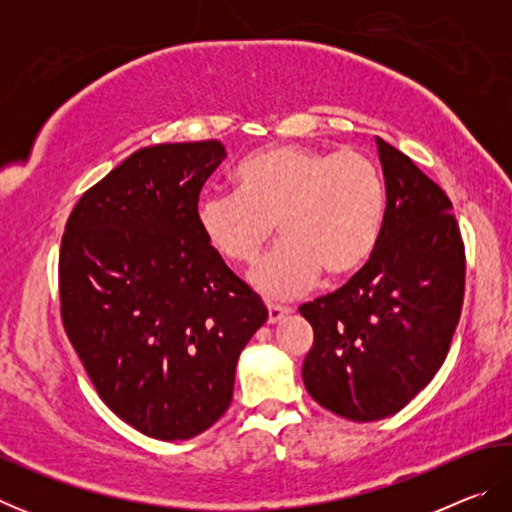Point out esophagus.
Instances as JSON below:
<instances>
[{
  "label": "esophagus",
  "mask_w": 512,
  "mask_h": 512,
  "mask_svg": "<svg viewBox=\"0 0 512 512\" xmlns=\"http://www.w3.org/2000/svg\"><path fill=\"white\" fill-rule=\"evenodd\" d=\"M291 309L289 307H280V305H268V323H280L284 316H289Z\"/></svg>",
  "instance_id": "34e87169"
}]
</instances>
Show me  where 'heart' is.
Returning a JSON list of instances; mask_svg holds the SVG:
<instances>
[{"mask_svg": "<svg viewBox=\"0 0 512 512\" xmlns=\"http://www.w3.org/2000/svg\"><path fill=\"white\" fill-rule=\"evenodd\" d=\"M235 183L237 194L201 196L198 230L216 255L250 264L277 223L284 241L250 273L268 298L298 296L320 273L329 282L352 277L377 246L386 189L366 153L266 146L239 162Z\"/></svg>", "mask_w": 512, "mask_h": 512, "instance_id": "b5f03b06", "label": "heart"}]
</instances>
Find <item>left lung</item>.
Here are the masks:
<instances>
[{"mask_svg": "<svg viewBox=\"0 0 512 512\" xmlns=\"http://www.w3.org/2000/svg\"><path fill=\"white\" fill-rule=\"evenodd\" d=\"M386 212L377 246L334 293L305 302L314 327L302 363L309 395L352 422L404 409L449 352L465 293L452 201L409 155L377 137Z\"/></svg>", "mask_w": 512, "mask_h": 512, "instance_id": "left-lung-1", "label": "left lung"}]
</instances>
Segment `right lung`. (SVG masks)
I'll list each match as a JSON object with an SVG mask.
<instances>
[{
  "label": "right lung",
  "mask_w": 512,
  "mask_h": 512,
  "mask_svg": "<svg viewBox=\"0 0 512 512\" xmlns=\"http://www.w3.org/2000/svg\"><path fill=\"white\" fill-rule=\"evenodd\" d=\"M221 142L146 146L85 192L60 241V318L108 409L144 436L194 438L228 411L268 311L205 244L198 194Z\"/></svg>",
  "instance_id": "1"
}]
</instances>
